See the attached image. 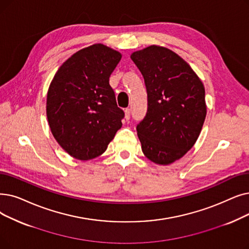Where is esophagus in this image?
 <instances>
[{
  "instance_id": "obj_1",
  "label": "esophagus",
  "mask_w": 249,
  "mask_h": 249,
  "mask_svg": "<svg viewBox=\"0 0 249 249\" xmlns=\"http://www.w3.org/2000/svg\"><path fill=\"white\" fill-rule=\"evenodd\" d=\"M125 119L126 120H129L130 119V109H125Z\"/></svg>"
}]
</instances>
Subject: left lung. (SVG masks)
I'll return each instance as SVG.
<instances>
[{
  "mask_svg": "<svg viewBox=\"0 0 249 249\" xmlns=\"http://www.w3.org/2000/svg\"><path fill=\"white\" fill-rule=\"evenodd\" d=\"M147 92V112L137 126L144 156L159 165L179 160L197 140L207 115L201 80L176 53L159 46L134 52Z\"/></svg>",
  "mask_w": 249,
  "mask_h": 249,
  "instance_id": "obj_1",
  "label": "left lung"
}]
</instances>
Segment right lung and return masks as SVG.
Wrapping results in <instances>:
<instances>
[{
    "instance_id": "obj_1",
    "label": "right lung",
    "mask_w": 249,
    "mask_h": 249,
    "mask_svg": "<svg viewBox=\"0 0 249 249\" xmlns=\"http://www.w3.org/2000/svg\"><path fill=\"white\" fill-rule=\"evenodd\" d=\"M119 52L95 44L64 62L48 90L47 117L62 148L77 160L101 156L122 127L124 112L109 83Z\"/></svg>"
}]
</instances>
